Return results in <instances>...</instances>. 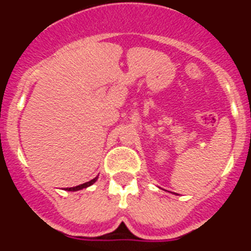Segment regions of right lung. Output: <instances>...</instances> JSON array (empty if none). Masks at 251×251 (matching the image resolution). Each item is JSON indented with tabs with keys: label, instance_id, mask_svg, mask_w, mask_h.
Instances as JSON below:
<instances>
[{
	"label": "right lung",
	"instance_id": "obj_1",
	"mask_svg": "<svg viewBox=\"0 0 251 251\" xmlns=\"http://www.w3.org/2000/svg\"><path fill=\"white\" fill-rule=\"evenodd\" d=\"M97 179H98V177H95V178L90 179L89 182H85V183H83V185L75 186V187H69V188H66V190H68V191H79V190H83V188H86V187H89V186H92L93 183L97 181Z\"/></svg>",
	"mask_w": 251,
	"mask_h": 251
}]
</instances>
